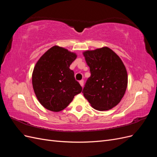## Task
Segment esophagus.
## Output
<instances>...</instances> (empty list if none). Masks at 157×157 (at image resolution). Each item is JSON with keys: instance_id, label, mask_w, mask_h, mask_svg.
<instances>
[{"instance_id": "esophagus-1", "label": "esophagus", "mask_w": 157, "mask_h": 157, "mask_svg": "<svg viewBox=\"0 0 157 157\" xmlns=\"http://www.w3.org/2000/svg\"><path fill=\"white\" fill-rule=\"evenodd\" d=\"M79 83H80V86H81L82 87L84 86V80H80V81H79Z\"/></svg>"}]
</instances>
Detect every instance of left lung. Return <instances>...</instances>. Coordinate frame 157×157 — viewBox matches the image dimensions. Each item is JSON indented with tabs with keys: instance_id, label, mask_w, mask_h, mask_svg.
Returning <instances> with one entry per match:
<instances>
[{
	"instance_id": "1",
	"label": "left lung",
	"mask_w": 157,
	"mask_h": 157,
	"mask_svg": "<svg viewBox=\"0 0 157 157\" xmlns=\"http://www.w3.org/2000/svg\"><path fill=\"white\" fill-rule=\"evenodd\" d=\"M91 76L82 90L91 106L98 111L109 110L124 96L128 84L125 66L108 47L83 52Z\"/></svg>"
}]
</instances>
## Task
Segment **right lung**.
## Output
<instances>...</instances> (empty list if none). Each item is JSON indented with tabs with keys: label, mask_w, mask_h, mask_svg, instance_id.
<instances>
[{
	"label": "right lung",
	"mask_w": 157,
	"mask_h": 157,
	"mask_svg": "<svg viewBox=\"0 0 157 157\" xmlns=\"http://www.w3.org/2000/svg\"><path fill=\"white\" fill-rule=\"evenodd\" d=\"M77 55L62 47L54 46L37 61L32 75L35 94L41 105L54 112L62 111L82 92L70 65Z\"/></svg>",
	"instance_id": "right-lung-1"
}]
</instances>
